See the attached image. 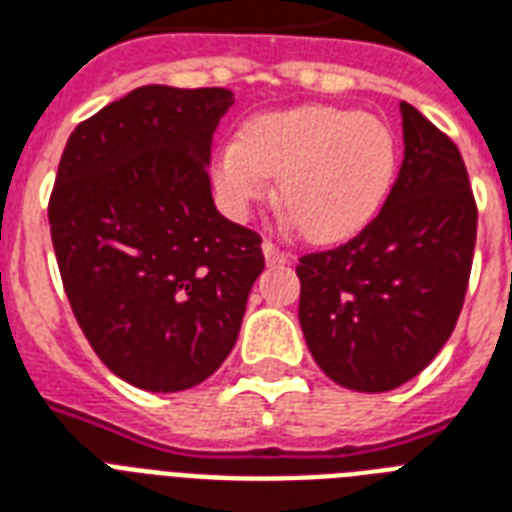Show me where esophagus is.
I'll return each mask as SVG.
<instances>
[{
  "label": "esophagus",
  "mask_w": 512,
  "mask_h": 512,
  "mask_svg": "<svg viewBox=\"0 0 512 512\" xmlns=\"http://www.w3.org/2000/svg\"><path fill=\"white\" fill-rule=\"evenodd\" d=\"M263 255L265 263H287V260H290V252L279 249L273 241H263Z\"/></svg>",
  "instance_id": "obj_1"
}]
</instances>
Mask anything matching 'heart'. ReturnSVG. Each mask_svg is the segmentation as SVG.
<instances>
[{"label": "heart", "mask_w": 512, "mask_h": 512, "mask_svg": "<svg viewBox=\"0 0 512 512\" xmlns=\"http://www.w3.org/2000/svg\"><path fill=\"white\" fill-rule=\"evenodd\" d=\"M400 142L386 120L360 109L303 104L263 112L214 158V187L233 217L271 193L314 244L351 239L392 193Z\"/></svg>", "instance_id": "b5f03b06"}]
</instances>
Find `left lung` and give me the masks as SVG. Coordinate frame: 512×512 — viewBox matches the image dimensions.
<instances>
[{
	"label": "left lung",
	"instance_id": "obj_1",
	"mask_svg": "<svg viewBox=\"0 0 512 512\" xmlns=\"http://www.w3.org/2000/svg\"><path fill=\"white\" fill-rule=\"evenodd\" d=\"M405 158L384 209L360 236L298 263V319L335 384L389 392L451 338L473 268L475 209L456 144L400 101Z\"/></svg>",
	"mask_w": 512,
	"mask_h": 512
}]
</instances>
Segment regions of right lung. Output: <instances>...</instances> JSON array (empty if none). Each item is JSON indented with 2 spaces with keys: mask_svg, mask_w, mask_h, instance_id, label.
<instances>
[{
  "mask_svg": "<svg viewBox=\"0 0 512 512\" xmlns=\"http://www.w3.org/2000/svg\"><path fill=\"white\" fill-rule=\"evenodd\" d=\"M225 88L142 85L74 128L48 220L66 298L117 378L182 392L220 368L263 273L255 230L212 198Z\"/></svg>",
  "mask_w": 512,
  "mask_h": 512,
  "instance_id": "right-lung-1",
  "label": "right lung"
}]
</instances>
